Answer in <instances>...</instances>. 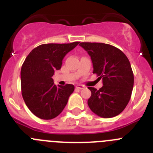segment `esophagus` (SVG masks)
Here are the masks:
<instances>
[{
  "mask_svg": "<svg viewBox=\"0 0 153 153\" xmlns=\"http://www.w3.org/2000/svg\"><path fill=\"white\" fill-rule=\"evenodd\" d=\"M76 88H78V89H80V90H81V89H84V88H85V87L84 86V85H78L76 86Z\"/></svg>",
  "mask_w": 153,
  "mask_h": 153,
  "instance_id": "1",
  "label": "esophagus"
}]
</instances>
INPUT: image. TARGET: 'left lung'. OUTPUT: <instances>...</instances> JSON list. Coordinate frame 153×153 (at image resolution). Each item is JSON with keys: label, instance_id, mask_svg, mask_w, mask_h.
Masks as SVG:
<instances>
[{"label": "left lung", "instance_id": "left-lung-1", "mask_svg": "<svg viewBox=\"0 0 153 153\" xmlns=\"http://www.w3.org/2000/svg\"><path fill=\"white\" fill-rule=\"evenodd\" d=\"M79 45L89 54L93 73L103 84L100 90L88 87L91 91L88 100L90 109L102 118L119 115L130 101L134 87V74L128 57L110 44L82 42Z\"/></svg>", "mask_w": 153, "mask_h": 153}]
</instances>
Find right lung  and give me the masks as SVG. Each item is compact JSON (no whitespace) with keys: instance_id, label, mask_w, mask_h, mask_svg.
Listing matches in <instances>:
<instances>
[{"instance_id":"1","label":"right lung","mask_w":153,"mask_h":153,"mask_svg":"<svg viewBox=\"0 0 153 153\" xmlns=\"http://www.w3.org/2000/svg\"><path fill=\"white\" fill-rule=\"evenodd\" d=\"M79 44H44L34 48L25 58L21 68V90L25 104L32 113L41 119H53L59 115L73 85H54L52 76L61 68L62 59Z\"/></svg>"}]
</instances>
